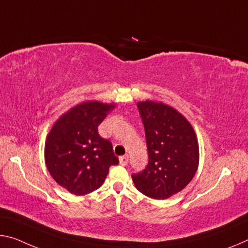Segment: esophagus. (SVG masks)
<instances>
[{"mask_svg": "<svg viewBox=\"0 0 248 248\" xmlns=\"http://www.w3.org/2000/svg\"><path fill=\"white\" fill-rule=\"evenodd\" d=\"M121 166H127L128 164V155H123L119 158Z\"/></svg>", "mask_w": 248, "mask_h": 248, "instance_id": "esophagus-1", "label": "esophagus"}]
</instances>
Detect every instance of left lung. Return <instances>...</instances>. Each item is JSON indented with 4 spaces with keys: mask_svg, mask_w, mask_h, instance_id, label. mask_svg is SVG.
I'll return each instance as SVG.
<instances>
[{
    "mask_svg": "<svg viewBox=\"0 0 248 248\" xmlns=\"http://www.w3.org/2000/svg\"><path fill=\"white\" fill-rule=\"evenodd\" d=\"M148 148V166L133 173L141 193L164 200L182 191L199 167V143L191 124L174 108L151 100L140 101Z\"/></svg>",
    "mask_w": 248,
    "mask_h": 248,
    "instance_id": "8db88e82",
    "label": "left lung"
}]
</instances>
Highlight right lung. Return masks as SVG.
Listing matches in <instances>:
<instances>
[{"label":"right lung","mask_w":248,"mask_h":248,"mask_svg":"<svg viewBox=\"0 0 248 248\" xmlns=\"http://www.w3.org/2000/svg\"><path fill=\"white\" fill-rule=\"evenodd\" d=\"M115 104L86 101L64 113L50 129L45 142V162L53 179L75 195L103 186L109 168L119 163L109 140L98 125Z\"/></svg>","instance_id":"right-lung-1"}]
</instances>
